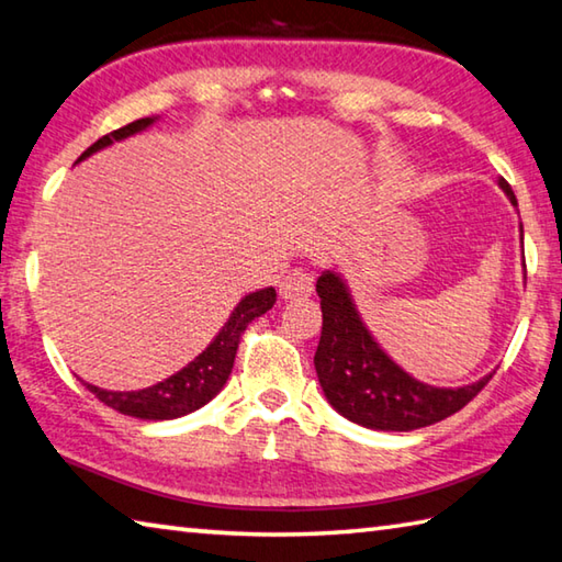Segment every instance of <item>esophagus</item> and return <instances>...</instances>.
Returning a JSON list of instances; mask_svg holds the SVG:
<instances>
[{
	"instance_id": "obj_1",
	"label": "esophagus",
	"mask_w": 562,
	"mask_h": 562,
	"mask_svg": "<svg viewBox=\"0 0 562 562\" xmlns=\"http://www.w3.org/2000/svg\"><path fill=\"white\" fill-rule=\"evenodd\" d=\"M314 292V274L307 270H292L280 282V297L284 302L304 300Z\"/></svg>"
}]
</instances>
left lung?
I'll list each match as a JSON object with an SVG mask.
<instances>
[{
    "label": "left lung",
    "mask_w": 562,
    "mask_h": 562,
    "mask_svg": "<svg viewBox=\"0 0 562 562\" xmlns=\"http://www.w3.org/2000/svg\"><path fill=\"white\" fill-rule=\"evenodd\" d=\"M498 187L516 206L508 181L498 179ZM316 294L322 300V336L314 369L326 401L356 425L393 432L417 430L459 413L492 381V373L464 387L415 381L373 341L339 274L326 270L316 280Z\"/></svg>",
    "instance_id": "8db88e82"
}]
</instances>
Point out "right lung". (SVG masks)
Instances as JSON below:
<instances>
[{"label":"right lung","mask_w":562,"mask_h":562,"mask_svg":"<svg viewBox=\"0 0 562 562\" xmlns=\"http://www.w3.org/2000/svg\"><path fill=\"white\" fill-rule=\"evenodd\" d=\"M151 122H155L151 117H142V120L130 122L125 127L112 130L110 135L100 137L95 145H90L83 155L78 157V161L90 157L98 149L112 145V142L135 135V132L149 127ZM274 302H278V292H274V288L252 292L248 297H243L238 307L233 310L226 326H223L216 339L206 346V351H201L196 359H193L189 366H183L179 373L169 375L167 381L142 387V391H127V393L105 391V387H98L90 383H86V387L98 397L100 403L112 407V411L130 417H139V420H175V417L199 411V407L206 405L211 397L226 385L233 361H236V351H238L243 331L248 329V324L255 319V316L272 310Z\"/></svg>","instance_id":"add662e5"}]
</instances>
